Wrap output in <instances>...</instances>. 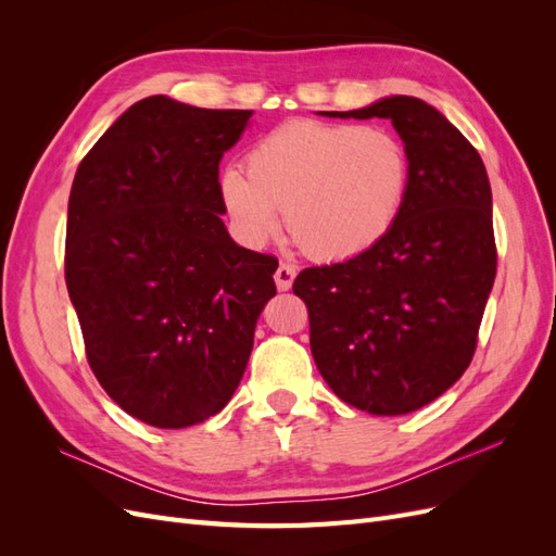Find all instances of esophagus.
<instances>
[{
    "instance_id": "obj_1",
    "label": "esophagus",
    "mask_w": 556,
    "mask_h": 556,
    "mask_svg": "<svg viewBox=\"0 0 556 556\" xmlns=\"http://www.w3.org/2000/svg\"><path fill=\"white\" fill-rule=\"evenodd\" d=\"M276 285H278V290L280 292H288L290 288H292V282H294V278H296V268L292 266V264H280L278 268H276Z\"/></svg>"
}]
</instances>
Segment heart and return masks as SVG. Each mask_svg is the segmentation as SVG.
Wrapping results in <instances>:
<instances>
[{"mask_svg": "<svg viewBox=\"0 0 556 556\" xmlns=\"http://www.w3.org/2000/svg\"><path fill=\"white\" fill-rule=\"evenodd\" d=\"M408 172L406 148L390 131L292 121L250 148L245 174H223L220 194L248 241L274 237L282 211L304 255L341 262L371 250L394 227Z\"/></svg>", "mask_w": 556, "mask_h": 556, "instance_id": "1", "label": "heart"}]
</instances>
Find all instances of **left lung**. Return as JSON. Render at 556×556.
Returning a JSON list of instances; mask_svg holds the SVG:
<instances>
[{
  "instance_id": "left-lung-1",
  "label": "left lung",
  "mask_w": 556,
  "mask_h": 556,
  "mask_svg": "<svg viewBox=\"0 0 556 556\" xmlns=\"http://www.w3.org/2000/svg\"><path fill=\"white\" fill-rule=\"evenodd\" d=\"M331 117H387L408 155V192L387 237L292 285L311 352L333 394L371 415H406L468 368L496 278L492 188L478 150L417 97Z\"/></svg>"
}]
</instances>
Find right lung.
<instances>
[{
    "mask_svg": "<svg viewBox=\"0 0 556 556\" xmlns=\"http://www.w3.org/2000/svg\"><path fill=\"white\" fill-rule=\"evenodd\" d=\"M250 115L146 97L74 176L64 278L86 355L150 427H192L227 406L276 294L278 260L233 243L220 217V160Z\"/></svg>",
    "mask_w": 556,
    "mask_h": 556,
    "instance_id": "obj_1",
    "label": "right lung"
}]
</instances>
